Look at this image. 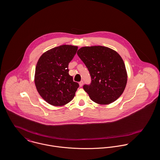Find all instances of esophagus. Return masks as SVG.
I'll return each instance as SVG.
<instances>
[{
	"label": "esophagus",
	"instance_id": "obj_1",
	"mask_svg": "<svg viewBox=\"0 0 160 160\" xmlns=\"http://www.w3.org/2000/svg\"><path fill=\"white\" fill-rule=\"evenodd\" d=\"M79 85H80V87H82V86L83 85V80H82L81 82H79Z\"/></svg>",
	"mask_w": 160,
	"mask_h": 160
}]
</instances>
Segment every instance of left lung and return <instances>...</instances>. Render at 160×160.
<instances>
[{
    "mask_svg": "<svg viewBox=\"0 0 160 160\" xmlns=\"http://www.w3.org/2000/svg\"><path fill=\"white\" fill-rule=\"evenodd\" d=\"M77 55L86 65L91 77L83 89L91 99L108 105L119 98L125 88L127 72L120 55L109 48L94 46L81 48Z\"/></svg>",
    "mask_w": 160,
    "mask_h": 160,
    "instance_id": "left-lung-1",
    "label": "left lung"
}]
</instances>
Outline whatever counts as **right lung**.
<instances>
[{
    "mask_svg": "<svg viewBox=\"0 0 160 160\" xmlns=\"http://www.w3.org/2000/svg\"><path fill=\"white\" fill-rule=\"evenodd\" d=\"M77 49V46L62 45L44 52L37 62L35 74L37 91L53 106L60 107L70 102L79 87L68 69Z\"/></svg>",
    "mask_w": 160,
    "mask_h": 160,
    "instance_id": "add662e5",
    "label": "right lung"
}]
</instances>
